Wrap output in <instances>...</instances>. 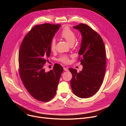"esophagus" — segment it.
Returning a JSON list of instances; mask_svg holds the SVG:
<instances>
[{
	"instance_id": "1",
	"label": "esophagus",
	"mask_w": 126,
	"mask_h": 126,
	"mask_svg": "<svg viewBox=\"0 0 126 126\" xmlns=\"http://www.w3.org/2000/svg\"><path fill=\"white\" fill-rule=\"evenodd\" d=\"M63 69H64V71H68V69H67V68L64 67V68H63Z\"/></svg>"
}]
</instances>
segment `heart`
<instances>
[{"label":"heart","mask_w":126,"mask_h":126,"mask_svg":"<svg viewBox=\"0 0 126 126\" xmlns=\"http://www.w3.org/2000/svg\"><path fill=\"white\" fill-rule=\"evenodd\" d=\"M61 37L64 39L70 45H73L76 40V35L75 33L67 26L63 28L61 33ZM50 49L52 51L55 50L56 41L54 39H53L51 41ZM60 60L64 63H67L69 62V58L67 56H62L60 57Z\"/></svg>","instance_id":"obj_1"}]
</instances>
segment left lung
<instances>
[{"label": "left lung", "mask_w": 126, "mask_h": 126, "mask_svg": "<svg viewBox=\"0 0 126 126\" xmlns=\"http://www.w3.org/2000/svg\"><path fill=\"white\" fill-rule=\"evenodd\" d=\"M74 29L78 30L82 37L79 51L82 70L69 68L72 74L70 84L74 94L81 98L94 95L100 89L106 70V52L104 42L95 31L88 25L80 23Z\"/></svg>", "instance_id": "obj_1"}]
</instances>
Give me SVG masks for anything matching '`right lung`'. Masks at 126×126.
Returning <instances> with one entry per match:
<instances>
[{
    "instance_id": "add662e5",
    "label": "right lung",
    "mask_w": 126,
    "mask_h": 126,
    "mask_svg": "<svg viewBox=\"0 0 126 126\" xmlns=\"http://www.w3.org/2000/svg\"><path fill=\"white\" fill-rule=\"evenodd\" d=\"M60 24L35 26L23 39L19 51V72L24 87L35 99L48 102L56 93L63 67L56 64L46 72L43 66L51 53L50 44Z\"/></svg>"
}]
</instances>
